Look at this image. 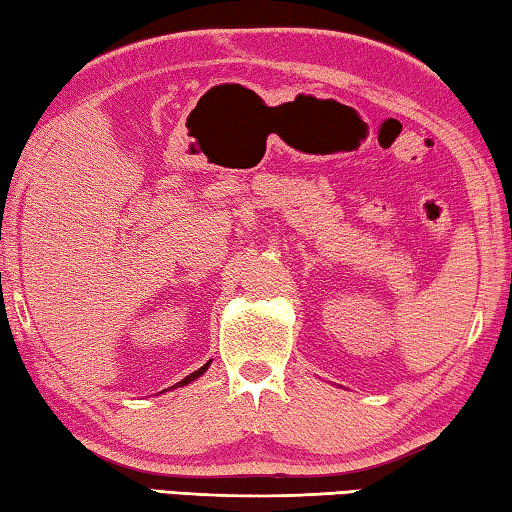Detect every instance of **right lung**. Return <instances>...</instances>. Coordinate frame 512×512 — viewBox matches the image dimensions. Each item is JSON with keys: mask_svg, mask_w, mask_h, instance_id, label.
<instances>
[{"mask_svg": "<svg viewBox=\"0 0 512 512\" xmlns=\"http://www.w3.org/2000/svg\"><path fill=\"white\" fill-rule=\"evenodd\" d=\"M207 366H210V363H205V366L203 368H198L196 372H192V375H187L183 381H180V384H176V386H185V384H189V381H194V379H198V377H201L203 375V372L207 370Z\"/></svg>", "mask_w": 512, "mask_h": 512, "instance_id": "obj_1", "label": "right lung"}]
</instances>
